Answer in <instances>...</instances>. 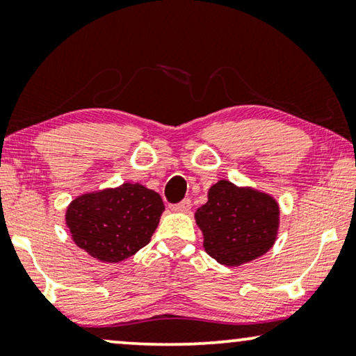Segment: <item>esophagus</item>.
<instances>
[{"label":"esophagus","instance_id":"esophagus-1","mask_svg":"<svg viewBox=\"0 0 356 356\" xmlns=\"http://www.w3.org/2000/svg\"><path fill=\"white\" fill-rule=\"evenodd\" d=\"M172 211L186 213L191 211V201H189V199H184V201H181L179 204H175V206H172Z\"/></svg>","mask_w":356,"mask_h":356}]
</instances>
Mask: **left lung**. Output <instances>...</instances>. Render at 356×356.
<instances>
[{"instance_id": "8db88e82", "label": "left lung", "mask_w": 356, "mask_h": 356, "mask_svg": "<svg viewBox=\"0 0 356 356\" xmlns=\"http://www.w3.org/2000/svg\"><path fill=\"white\" fill-rule=\"evenodd\" d=\"M202 246L218 264L238 267L266 254L275 245L280 206L272 194L218 179L207 202L194 212Z\"/></svg>"}]
</instances>
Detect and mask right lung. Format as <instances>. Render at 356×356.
<instances>
[{"instance_id": "1", "label": "right lung", "mask_w": 356, "mask_h": 356, "mask_svg": "<svg viewBox=\"0 0 356 356\" xmlns=\"http://www.w3.org/2000/svg\"><path fill=\"white\" fill-rule=\"evenodd\" d=\"M165 211L159 193L140 183L82 193L66 207L72 241L100 262L134 256L152 238Z\"/></svg>"}]
</instances>
